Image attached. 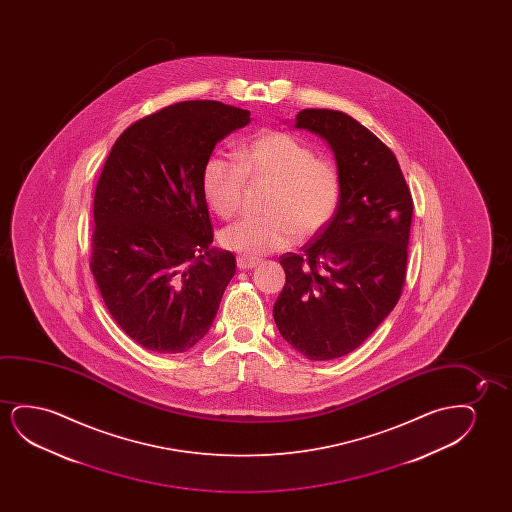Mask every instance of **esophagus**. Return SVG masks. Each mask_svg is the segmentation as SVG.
<instances>
[{
    "mask_svg": "<svg viewBox=\"0 0 512 512\" xmlns=\"http://www.w3.org/2000/svg\"><path fill=\"white\" fill-rule=\"evenodd\" d=\"M236 264H238L239 269L241 271H245V269H252V267L257 266L259 264V259H253V257H238L236 259Z\"/></svg>",
    "mask_w": 512,
    "mask_h": 512,
    "instance_id": "34e87169",
    "label": "esophagus"
}]
</instances>
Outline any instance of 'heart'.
<instances>
[{
  "label": "heart",
  "mask_w": 512,
  "mask_h": 512,
  "mask_svg": "<svg viewBox=\"0 0 512 512\" xmlns=\"http://www.w3.org/2000/svg\"><path fill=\"white\" fill-rule=\"evenodd\" d=\"M269 180L264 210L245 217L220 234L229 252L259 257L290 245L295 236L309 238L336 215L341 176L327 159L285 131H269L248 141L239 159L211 154L204 162L201 189L211 210L222 218L236 215L246 180Z\"/></svg>",
  "instance_id": "obj_1"
}]
</instances>
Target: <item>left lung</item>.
Wrapping results in <instances>:
<instances>
[{"mask_svg": "<svg viewBox=\"0 0 512 512\" xmlns=\"http://www.w3.org/2000/svg\"><path fill=\"white\" fill-rule=\"evenodd\" d=\"M295 127L329 143L341 201L301 253L281 255L287 280L273 316L304 357L332 360L357 350L399 302L413 197L392 150L350 115L308 108Z\"/></svg>", "mask_w": 512, "mask_h": 512, "instance_id": "8db88e82", "label": "left lung"}]
</instances>
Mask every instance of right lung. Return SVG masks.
<instances>
[{
  "instance_id": "add662e5",
  "label": "right lung",
  "mask_w": 512,
  "mask_h": 512,
  "mask_svg": "<svg viewBox=\"0 0 512 512\" xmlns=\"http://www.w3.org/2000/svg\"><path fill=\"white\" fill-rule=\"evenodd\" d=\"M250 112L183 101L136 120L113 143L94 192L91 271L120 329L147 350L183 353L201 341L236 273L211 248L201 173Z\"/></svg>"
}]
</instances>
